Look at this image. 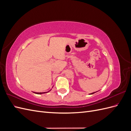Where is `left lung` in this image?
<instances>
[{
	"mask_svg": "<svg viewBox=\"0 0 131 131\" xmlns=\"http://www.w3.org/2000/svg\"><path fill=\"white\" fill-rule=\"evenodd\" d=\"M95 93V92H93V93H91V94H93V93Z\"/></svg>",
	"mask_w": 131,
	"mask_h": 131,
	"instance_id": "8db88e82",
	"label": "left lung"
}]
</instances>
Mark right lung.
I'll return each mask as SVG.
<instances>
[{
	"mask_svg": "<svg viewBox=\"0 0 131 131\" xmlns=\"http://www.w3.org/2000/svg\"><path fill=\"white\" fill-rule=\"evenodd\" d=\"M51 90H50L49 91H50ZM47 92H34V93H36V94H42V93H47Z\"/></svg>",
	"mask_w": 131,
	"mask_h": 131,
	"instance_id": "right-lung-1",
	"label": "right lung"
}]
</instances>
